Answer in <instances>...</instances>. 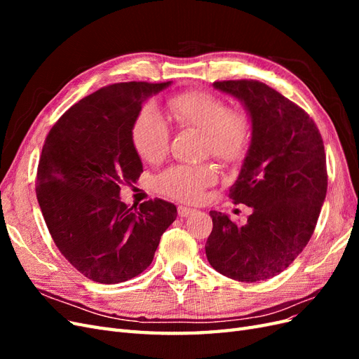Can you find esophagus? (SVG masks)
Listing matches in <instances>:
<instances>
[{"mask_svg":"<svg viewBox=\"0 0 359 359\" xmlns=\"http://www.w3.org/2000/svg\"><path fill=\"white\" fill-rule=\"evenodd\" d=\"M193 214H196V210L189 208V206H182V205L178 206V215L180 217H190Z\"/></svg>","mask_w":359,"mask_h":359,"instance_id":"esophagus-1","label":"esophagus"}]
</instances>
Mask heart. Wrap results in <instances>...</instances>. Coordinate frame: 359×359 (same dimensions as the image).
<instances>
[{"mask_svg":"<svg viewBox=\"0 0 359 359\" xmlns=\"http://www.w3.org/2000/svg\"><path fill=\"white\" fill-rule=\"evenodd\" d=\"M168 107L178 127L202 133L203 154L224 166L238 165L247 156L253 139V123L247 111L229 107L222 97L199 90L169 97ZM130 136L137 156L145 161H160L169 149V127L154 106L148 104L137 114ZM215 180L217 173L210 165H173L160 173L156 184L173 199L198 202Z\"/></svg>","mask_w":359,"mask_h":359,"instance_id":"1","label":"heart"}]
</instances>
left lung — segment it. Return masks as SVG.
Segmentation results:
<instances>
[{"instance_id":"obj_1","label":"left lung","mask_w":359,"mask_h":359,"mask_svg":"<svg viewBox=\"0 0 359 359\" xmlns=\"http://www.w3.org/2000/svg\"><path fill=\"white\" fill-rule=\"evenodd\" d=\"M214 86L240 99L252 116V145L229 198L253 212L241 226L210 211L205 253L220 274L255 283L285 271L309 244L327 196V157L310 115L266 83L240 79Z\"/></svg>"}]
</instances>
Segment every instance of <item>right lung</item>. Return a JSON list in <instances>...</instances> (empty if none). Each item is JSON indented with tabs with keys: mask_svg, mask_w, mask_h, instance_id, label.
<instances>
[{
	"mask_svg": "<svg viewBox=\"0 0 359 359\" xmlns=\"http://www.w3.org/2000/svg\"><path fill=\"white\" fill-rule=\"evenodd\" d=\"M170 82H121L73 104L52 126L37 169L43 219L61 255L97 283L115 285L145 271L177 219L161 201L126 205L119 191L142 173L132 126L142 103Z\"/></svg>",
	"mask_w": 359,
	"mask_h": 359,
	"instance_id": "add662e5",
	"label": "right lung"
}]
</instances>
